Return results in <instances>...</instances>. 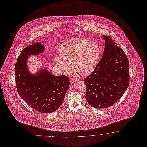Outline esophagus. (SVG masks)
<instances>
[{"label":"esophagus","instance_id":"esophagus-1","mask_svg":"<svg viewBox=\"0 0 147 147\" xmlns=\"http://www.w3.org/2000/svg\"><path fill=\"white\" fill-rule=\"evenodd\" d=\"M77 79H74V78H72V79H71L70 80V84H74V83H75L76 81H77Z\"/></svg>","mask_w":147,"mask_h":147}]
</instances>
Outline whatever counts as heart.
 I'll list each match as a JSON object with an SVG mask.
<instances>
[{
    "label": "heart",
    "mask_w": 147,
    "mask_h": 147,
    "mask_svg": "<svg viewBox=\"0 0 147 147\" xmlns=\"http://www.w3.org/2000/svg\"><path fill=\"white\" fill-rule=\"evenodd\" d=\"M59 51L60 54L55 56V61L63 74L71 72L75 63L80 74L89 75L96 69L100 56L98 44L81 37L66 41L60 46Z\"/></svg>",
    "instance_id": "1"
}]
</instances>
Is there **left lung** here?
I'll use <instances>...</instances> for the list:
<instances>
[{
	"mask_svg": "<svg viewBox=\"0 0 147 147\" xmlns=\"http://www.w3.org/2000/svg\"><path fill=\"white\" fill-rule=\"evenodd\" d=\"M105 47L96 69L84 81L85 98L91 106L102 109L111 106L122 97L129 84L127 56L109 36H104Z\"/></svg>",
	"mask_w": 147,
	"mask_h": 147,
	"instance_id": "1",
	"label": "left lung"
}]
</instances>
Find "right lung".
Listing matches in <instances>:
<instances>
[{"label": "right lung", "mask_w": 147, "mask_h": 147, "mask_svg": "<svg viewBox=\"0 0 147 147\" xmlns=\"http://www.w3.org/2000/svg\"><path fill=\"white\" fill-rule=\"evenodd\" d=\"M45 51L40 42L28 46L22 51L15 67L16 87L20 97L32 108L41 113L56 111L63 103L69 87V78L56 76L46 68L32 74L28 70L30 55H39Z\"/></svg>", "instance_id": "right-lung-1"}]
</instances>
